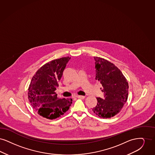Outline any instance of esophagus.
Instances as JSON below:
<instances>
[{"label":"esophagus","mask_w":155,"mask_h":155,"mask_svg":"<svg viewBox=\"0 0 155 155\" xmlns=\"http://www.w3.org/2000/svg\"><path fill=\"white\" fill-rule=\"evenodd\" d=\"M76 97L78 98H81V99H84L85 98V97L83 96V95H77Z\"/></svg>","instance_id":"1"}]
</instances>
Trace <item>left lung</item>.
Instances as JSON below:
<instances>
[{"label":"left lung","instance_id":"left-lung-1","mask_svg":"<svg viewBox=\"0 0 155 155\" xmlns=\"http://www.w3.org/2000/svg\"><path fill=\"white\" fill-rule=\"evenodd\" d=\"M95 79L101 83L102 99L97 97L93 111L101 118H110L119 113L128 98V84L120 70L114 64L101 57H94Z\"/></svg>","mask_w":155,"mask_h":155}]
</instances>
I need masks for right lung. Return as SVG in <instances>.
Segmentation results:
<instances>
[{
	"mask_svg": "<svg viewBox=\"0 0 155 155\" xmlns=\"http://www.w3.org/2000/svg\"><path fill=\"white\" fill-rule=\"evenodd\" d=\"M71 57L50 61L34 74L28 88V100L37 113L53 120L64 114L72 103V98L60 99L55 92Z\"/></svg>",
	"mask_w": 155,
	"mask_h": 155,
	"instance_id": "1",
	"label": "right lung"
}]
</instances>
